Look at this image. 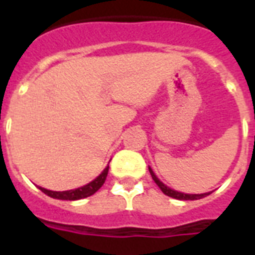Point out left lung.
I'll list each match as a JSON object with an SVG mask.
<instances>
[{
  "label": "left lung",
  "instance_id": "8db88e82",
  "mask_svg": "<svg viewBox=\"0 0 255 255\" xmlns=\"http://www.w3.org/2000/svg\"><path fill=\"white\" fill-rule=\"evenodd\" d=\"M149 173H151L152 178H153V181L156 182V185L159 186L160 189H161V192H163L164 194H167V196H169V197H173V198H177V200H198V198H204L206 197L208 194L210 193H202V194H185V193H181V192H177V190H173L170 189V188H168L167 185H164L163 182L160 181L159 178L156 177V174L153 173V170L149 168Z\"/></svg>",
  "mask_w": 255,
  "mask_h": 255
}]
</instances>
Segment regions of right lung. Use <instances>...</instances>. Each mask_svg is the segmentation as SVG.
<instances>
[{
    "mask_svg": "<svg viewBox=\"0 0 255 255\" xmlns=\"http://www.w3.org/2000/svg\"><path fill=\"white\" fill-rule=\"evenodd\" d=\"M108 174V167L98 176V177L91 181L87 185L78 188V189H71V190H65V192H53V190H47L45 188H39L45 194L50 196L53 198H58V200H69V201H74V200H81V198L90 197L92 194L98 192L102 188V185L106 181Z\"/></svg>",
    "mask_w": 255,
    "mask_h": 255,
    "instance_id": "right-lung-1",
    "label": "right lung"
}]
</instances>
